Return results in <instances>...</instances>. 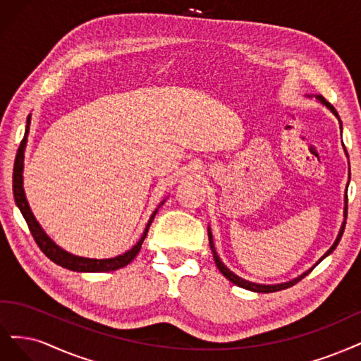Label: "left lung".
<instances>
[{
	"label": "left lung",
	"instance_id": "left-lung-1",
	"mask_svg": "<svg viewBox=\"0 0 361 361\" xmlns=\"http://www.w3.org/2000/svg\"><path fill=\"white\" fill-rule=\"evenodd\" d=\"M306 97H315L321 104H324L325 108H327L334 117L337 118V121H339V126H341V133H342V121H341V117H339V114L336 112V109L331 106V104L329 103V102H325V99L322 97V96H318V94H306ZM343 151H345V156L348 157V153H346V149H345V145H343ZM350 178H351V172H350ZM350 183V181H348ZM346 190H348V185H346ZM346 204H348V200H346V192H345V207H343V222H342V226H341V229H339V234H337V237H336V240H334V243H333V246L325 252L322 257L319 258V261L317 262V264H319L324 258H327L329 255L337 247V244H339V241H341V238H342V234H343V229H345V224H346ZM208 240H210V249H212V252H213V258H214V262H216V265H217V269H219V271L222 273L229 282H232L234 285H237V286H240V288H244V289H249V290H253V293H264V294H267V293H276V290H282V289H286V288H289V286H293V285H295L297 282H300L301 279H303L305 276H307L310 271H312V269L313 267H317V264L312 267V269H309L307 271H305L303 274H300V276H297V277H294V279H290V281H288V282H282V283H274V285H265V283H257V282H250V281H246V279H243V277H240V276H237L234 271H231L228 267L222 262V259L219 258V255H217V252H216V247H214V241H213V234H212V228L208 226Z\"/></svg>",
	"mask_w": 361,
	"mask_h": 361
}]
</instances>
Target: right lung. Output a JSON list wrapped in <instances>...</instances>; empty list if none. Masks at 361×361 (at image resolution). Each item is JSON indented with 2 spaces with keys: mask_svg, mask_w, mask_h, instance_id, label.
Masks as SVG:
<instances>
[{
  "mask_svg": "<svg viewBox=\"0 0 361 361\" xmlns=\"http://www.w3.org/2000/svg\"><path fill=\"white\" fill-rule=\"evenodd\" d=\"M30 123H31V114L28 115L27 118V126H25V136L22 139L20 147L18 149L16 154V160H15V168H13V196H15V202L18 205V208L20 210L22 216H24L25 222L31 231V235L36 240L37 246L42 249V252L48 257L52 262H55L56 265H61L67 270L72 271H80V273H103V271H114L126 267L127 264H130L136 255L141 250L142 243L147 237L148 228L153 222V219L156 216V213L159 212V208L165 204L166 200L161 201L159 204V207L151 214L148 224L142 232L141 238L137 240V243L135 246L124 252L123 255H118L115 258H106V259H94V258H84V257H78V255H73L71 252L64 250L63 247L58 246V244L46 234L43 231V228L40 226V224L37 222V219L34 217L30 204L27 201L25 196V190H24V157H25V147H27V137H28V132H30Z\"/></svg>",
  "mask_w": 361,
  "mask_h": 361,
  "instance_id": "right-lung-1",
  "label": "right lung"
}]
</instances>
